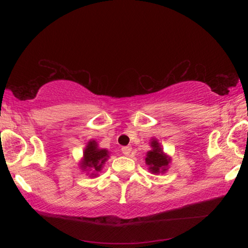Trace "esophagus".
<instances>
[{"label":"esophagus","mask_w":248,"mask_h":248,"mask_svg":"<svg viewBox=\"0 0 248 248\" xmlns=\"http://www.w3.org/2000/svg\"><path fill=\"white\" fill-rule=\"evenodd\" d=\"M131 150H132V148L131 146H124L123 149H121V152H123L124 155H129L130 154V152H131Z\"/></svg>","instance_id":"1"}]
</instances>
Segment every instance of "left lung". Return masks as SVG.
Wrapping results in <instances>:
<instances>
[{
	"instance_id": "1",
	"label": "left lung",
	"mask_w": 248,
	"mask_h": 248,
	"mask_svg": "<svg viewBox=\"0 0 248 248\" xmlns=\"http://www.w3.org/2000/svg\"><path fill=\"white\" fill-rule=\"evenodd\" d=\"M151 146L153 150L148 152V155L145 157L146 164L150 165V170L153 173H159V171L166 170L165 167L169 165L170 159L163 154L162 149L159 148L158 143L155 140L151 142Z\"/></svg>"
}]
</instances>
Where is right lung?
<instances>
[{"instance_id": "1", "label": "right lung", "mask_w": 248, "mask_h": 248, "mask_svg": "<svg viewBox=\"0 0 248 248\" xmlns=\"http://www.w3.org/2000/svg\"><path fill=\"white\" fill-rule=\"evenodd\" d=\"M108 157V151L98 149L95 141H91L87 144L85 151H84V159L82 163V167L84 170L92 169V170L99 171L102 170V166ZM94 175V174H93Z\"/></svg>"}]
</instances>
